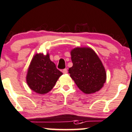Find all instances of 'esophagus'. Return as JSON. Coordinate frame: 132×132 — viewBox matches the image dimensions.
Segmentation results:
<instances>
[{
    "label": "esophagus",
    "mask_w": 132,
    "mask_h": 132,
    "mask_svg": "<svg viewBox=\"0 0 132 132\" xmlns=\"http://www.w3.org/2000/svg\"><path fill=\"white\" fill-rule=\"evenodd\" d=\"M67 72H68V71H67V69H66V68L63 69V70H62V73H63L64 74L67 73Z\"/></svg>",
    "instance_id": "34e87169"
}]
</instances>
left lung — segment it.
I'll return each mask as SVG.
<instances>
[{"instance_id": "8db88e82", "label": "left lung", "mask_w": 132, "mask_h": 132, "mask_svg": "<svg viewBox=\"0 0 132 132\" xmlns=\"http://www.w3.org/2000/svg\"><path fill=\"white\" fill-rule=\"evenodd\" d=\"M71 55L73 66L68 71L78 88L86 94L99 91L105 82L106 73L96 54L89 48H76Z\"/></svg>"}]
</instances>
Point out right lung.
<instances>
[{"label":"right lung","mask_w":132,"mask_h":132,"mask_svg":"<svg viewBox=\"0 0 132 132\" xmlns=\"http://www.w3.org/2000/svg\"><path fill=\"white\" fill-rule=\"evenodd\" d=\"M62 73L50 61L49 55L37 54L32 60L27 75V83L32 91L45 94L51 91Z\"/></svg>","instance_id":"add662e5"}]
</instances>
